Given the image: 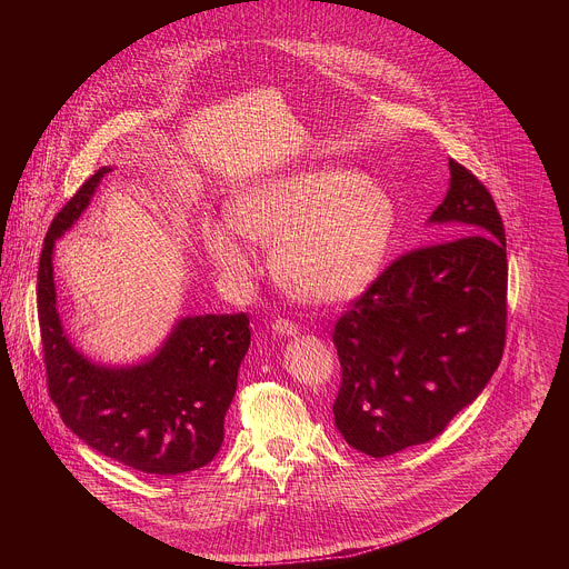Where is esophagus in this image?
Listing matches in <instances>:
<instances>
[{"label":"esophagus","mask_w":569,"mask_h":569,"mask_svg":"<svg viewBox=\"0 0 569 569\" xmlns=\"http://www.w3.org/2000/svg\"><path fill=\"white\" fill-rule=\"evenodd\" d=\"M272 331L277 336H281V338H297L299 336V327H297L295 321H290V319H277L272 323Z\"/></svg>","instance_id":"esophagus-1"}]
</instances>
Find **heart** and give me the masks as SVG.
I'll use <instances>...</instances> for the list:
<instances>
[{"label": "heart", "instance_id": "obj_1", "mask_svg": "<svg viewBox=\"0 0 569 569\" xmlns=\"http://www.w3.org/2000/svg\"><path fill=\"white\" fill-rule=\"evenodd\" d=\"M227 220L204 218L202 242L233 279L252 272L248 240L272 242L279 283L308 303H342L380 274L396 207L385 189L349 169L321 164L257 180L233 193Z\"/></svg>", "mask_w": 569, "mask_h": 569}]
</instances>
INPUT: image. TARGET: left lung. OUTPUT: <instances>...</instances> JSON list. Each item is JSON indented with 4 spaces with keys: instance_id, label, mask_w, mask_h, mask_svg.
Returning <instances> with one entry per match:
<instances>
[{
    "instance_id": "1",
    "label": "left lung",
    "mask_w": 569,
    "mask_h": 569,
    "mask_svg": "<svg viewBox=\"0 0 569 569\" xmlns=\"http://www.w3.org/2000/svg\"><path fill=\"white\" fill-rule=\"evenodd\" d=\"M448 167V193L428 224L457 238L393 261L336 323V428L378 459L441 435L505 351V224L486 187L455 159Z\"/></svg>"
}]
</instances>
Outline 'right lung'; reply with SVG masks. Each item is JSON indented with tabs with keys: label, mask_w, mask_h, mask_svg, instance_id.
I'll return each mask as SVG.
<instances>
[{
	"label": "right lung",
	"mask_w": 569,
	"mask_h": 569,
	"mask_svg": "<svg viewBox=\"0 0 569 569\" xmlns=\"http://www.w3.org/2000/svg\"><path fill=\"white\" fill-rule=\"evenodd\" d=\"M112 167L99 169L53 218L38 270L47 382L62 423L97 452L139 472L173 477L207 466L222 446L224 415L250 349V319L187 315L130 365L97 362L67 336L53 281L56 240L90 207Z\"/></svg>",
	"instance_id": "obj_1"
}]
</instances>
